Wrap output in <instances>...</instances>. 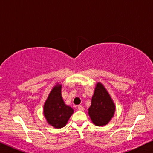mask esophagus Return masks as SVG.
<instances>
[{
  "label": "esophagus",
  "instance_id": "esophagus-1",
  "mask_svg": "<svg viewBox=\"0 0 153 153\" xmlns=\"http://www.w3.org/2000/svg\"><path fill=\"white\" fill-rule=\"evenodd\" d=\"M77 108H78L79 111H84V107H83V106H81V105H79L78 107H77Z\"/></svg>",
  "mask_w": 153,
  "mask_h": 153
}]
</instances>
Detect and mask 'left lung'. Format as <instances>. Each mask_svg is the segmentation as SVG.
<instances>
[{
	"label": "left lung",
	"mask_w": 153,
	"mask_h": 153,
	"mask_svg": "<svg viewBox=\"0 0 153 153\" xmlns=\"http://www.w3.org/2000/svg\"><path fill=\"white\" fill-rule=\"evenodd\" d=\"M116 106L107 90L102 83H97L88 108L92 122L96 126L107 125L114 116Z\"/></svg>",
	"instance_id": "left-lung-1"
}]
</instances>
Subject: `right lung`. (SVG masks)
Masks as SVG:
<instances>
[{"instance_id": "add662e5", "label": "right lung", "mask_w": 153, "mask_h": 153, "mask_svg": "<svg viewBox=\"0 0 153 153\" xmlns=\"http://www.w3.org/2000/svg\"><path fill=\"white\" fill-rule=\"evenodd\" d=\"M62 85L57 83L54 85L44 104L43 114L47 122L56 129L65 126L74 113L71 106L67 105L61 95Z\"/></svg>"}]
</instances>
